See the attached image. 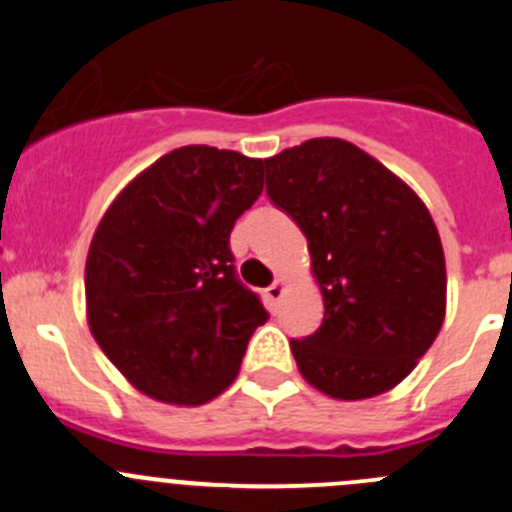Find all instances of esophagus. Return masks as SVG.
Segmentation results:
<instances>
[{"label": "esophagus", "mask_w": 512, "mask_h": 512, "mask_svg": "<svg viewBox=\"0 0 512 512\" xmlns=\"http://www.w3.org/2000/svg\"><path fill=\"white\" fill-rule=\"evenodd\" d=\"M282 295H284V284L279 282H274V284H269V287H266V300L271 302V305H277L279 300H282Z\"/></svg>", "instance_id": "34e87169"}]
</instances>
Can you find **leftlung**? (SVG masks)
I'll return each mask as SVG.
<instances>
[{
    "mask_svg": "<svg viewBox=\"0 0 512 512\" xmlns=\"http://www.w3.org/2000/svg\"><path fill=\"white\" fill-rule=\"evenodd\" d=\"M266 194L305 233L323 323L292 338L302 377L336 400L382 395L436 341L446 261L431 212L377 158L312 138L266 158Z\"/></svg>",
    "mask_w": 512,
    "mask_h": 512,
    "instance_id": "8db88e82",
    "label": "left lung"
}]
</instances>
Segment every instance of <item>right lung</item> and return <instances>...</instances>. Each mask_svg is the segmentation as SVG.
I'll list each match as a JSON object with an SVG mask.
<instances>
[{
  "label": "right lung",
  "mask_w": 512,
  "mask_h": 512,
  "mask_svg": "<svg viewBox=\"0 0 512 512\" xmlns=\"http://www.w3.org/2000/svg\"><path fill=\"white\" fill-rule=\"evenodd\" d=\"M261 189L259 158L184 146L104 212L87 256L89 328L153 400L202 405L220 395L269 320L230 251V230Z\"/></svg>",
  "instance_id": "add662e5"
}]
</instances>
